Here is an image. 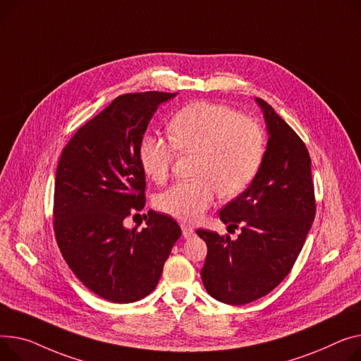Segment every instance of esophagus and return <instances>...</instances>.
Returning <instances> with one entry per match:
<instances>
[{"instance_id": "1", "label": "esophagus", "mask_w": 361, "mask_h": 361, "mask_svg": "<svg viewBox=\"0 0 361 361\" xmlns=\"http://www.w3.org/2000/svg\"><path fill=\"white\" fill-rule=\"evenodd\" d=\"M181 231H183V236L184 238H191L195 236V228L190 225H181Z\"/></svg>"}]
</instances>
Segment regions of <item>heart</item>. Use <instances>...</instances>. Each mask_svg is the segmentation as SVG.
Returning <instances> with one entry per match:
<instances>
[{
	"label": "heart",
	"mask_w": 361,
	"mask_h": 361,
	"mask_svg": "<svg viewBox=\"0 0 361 361\" xmlns=\"http://www.w3.org/2000/svg\"><path fill=\"white\" fill-rule=\"evenodd\" d=\"M171 143L145 133L139 142V164L157 184L170 178L176 150L197 154L196 180L178 183L157 197V207L176 219H199L218 193L239 196L257 176L264 155V133L254 120L218 103L196 102L180 109L168 123Z\"/></svg>",
	"instance_id": "obj_1"
}]
</instances>
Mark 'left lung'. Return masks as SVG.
Masks as SVG:
<instances>
[{"label": "left lung", "mask_w": 361, "mask_h": 361, "mask_svg": "<svg viewBox=\"0 0 361 361\" xmlns=\"http://www.w3.org/2000/svg\"><path fill=\"white\" fill-rule=\"evenodd\" d=\"M255 100L270 135L267 151L250 187L219 212L228 229L241 228V233L232 241L197 229L207 245L203 284L228 305H245L276 289L290 273L317 213L306 145L267 102Z\"/></svg>", "instance_id": "obj_1"}]
</instances>
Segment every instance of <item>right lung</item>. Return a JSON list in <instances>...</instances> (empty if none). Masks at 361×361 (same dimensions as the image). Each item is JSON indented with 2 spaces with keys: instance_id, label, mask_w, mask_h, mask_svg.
<instances>
[{
  "instance_id": "1",
  "label": "right lung",
  "mask_w": 361,
  "mask_h": 361,
  "mask_svg": "<svg viewBox=\"0 0 361 361\" xmlns=\"http://www.w3.org/2000/svg\"><path fill=\"white\" fill-rule=\"evenodd\" d=\"M171 92L116 97L71 137L56 168L54 231L69 269L82 284L114 303L148 296L181 236L168 214L149 210L147 228L123 221L145 206V173L137 149L149 120Z\"/></svg>"
}]
</instances>
